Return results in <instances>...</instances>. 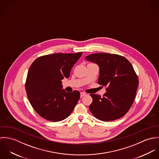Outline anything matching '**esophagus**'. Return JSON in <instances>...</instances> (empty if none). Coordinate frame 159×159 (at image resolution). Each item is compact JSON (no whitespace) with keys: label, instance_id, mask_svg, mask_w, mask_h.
I'll return each instance as SVG.
<instances>
[{"label":"esophagus","instance_id":"1","mask_svg":"<svg viewBox=\"0 0 159 159\" xmlns=\"http://www.w3.org/2000/svg\"><path fill=\"white\" fill-rule=\"evenodd\" d=\"M86 95V93H85V92H81V93H80L81 97H83V96H84V95Z\"/></svg>","mask_w":159,"mask_h":159}]
</instances>
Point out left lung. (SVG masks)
Wrapping results in <instances>:
<instances>
[{"label":"left lung","mask_w":159,"mask_h":159,"mask_svg":"<svg viewBox=\"0 0 159 159\" xmlns=\"http://www.w3.org/2000/svg\"><path fill=\"white\" fill-rule=\"evenodd\" d=\"M86 60L100 67L98 83L106 88L103 95L90 94L93 101L89 110L98 119L111 121L127 113L136 97L139 80L131 63L124 56L110 53H95Z\"/></svg>","instance_id":"8db88e82"}]
</instances>
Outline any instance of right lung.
Here are the masks:
<instances>
[{
    "label": "right lung",
    "instance_id": "1",
    "mask_svg": "<svg viewBox=\"0 0 159 159\" xmlns=\"http://www.w3.org/2000/svg\"><path fill=\"white\" fill-rule=\"evenodd\" d=\"M82 52L56 53L37 58L29 69L25 88L30 103L43 118L58 122L73 111L80 97L78 91L67 92L62 81L68 78L70 71Z\"/></svg>",
    "mask_w": 159,
    "mask_h": 159
}]
</instances>
